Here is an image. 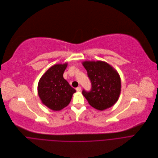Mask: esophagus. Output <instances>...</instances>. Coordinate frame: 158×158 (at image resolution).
Instances as JSON below:
<instances>
[{
  "label": "esophagus",
  "instance_id": "1",
  "mask_svg": "<svg viewBox=\"0 0 158 158\" xmlns=\"http://www.w3.org/2000/svg\"><path fill=\"white\" fill-rule=\"evenodd\" d=\"M76 89V90H77V92H79V91L81 90V87L79 86V87H77Z\"/></svg>",
  "mask_w": 158,
  "mask_h": 158
}]
</instances>
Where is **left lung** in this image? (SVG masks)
I'll return each mask as SVG.
<instances>
[{
  "instance_id": "1",
  "label": "left lung",
  "mask_w": 158,
  "mask_h": 158,
  "mask_svg": "<svg viewBox=\"0 0 158 158\" xmlns=\"http://www.w3.org/2000/svg\"><path fill=\"white\" fill-rule=\"evenodd\" d=\"M82 64L92 84L90 92L82 91L88 103L98 110L112 107L121 92V79L117 71L102 61H85Z\"/></svg>"
}]
</instances>
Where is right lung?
<instances>
[{"label":"right lung","instance_id":"add662e5","mask_svg":"<svg viewBox=\"0 0 158 158\" xmlns=\"http://www.w3.org/2000/svg\"><path fill=\"white\" fill-rule=\"evenodd\" d=\"M67 66L68 63L51 66L41 77L38 84V94L41 102L53 111H60L67 107L76 92L63 77Z\"/></svg>","mask_w":158,"mask_h":158}]
</instances>
